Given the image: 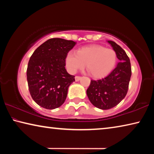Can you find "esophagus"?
Instances as JSON below:
<instances>
[{
	"instance_id": "34e87169",
	"label": "esophagus",
	"mask_w": 154,
	"mask_h": 154,
	"mask_svg": "<svg viewBox=\"0 0 154 154\" xmlns=\"http://www.w3.org/2000/svg\"><path fill=\"white\" fill-rule=\"evenodd\" d=\"M75 81H76V82H78V81H79L81 79H82V77L76 76L75 77Z\"/></svg>"
}]
</instances>
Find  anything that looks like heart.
Masks as SVG:
<instances>
[{
	"mask_svg": "<svg viewBox=\"0 0 154 154\" xmlns=\"http://www.w3.org/2000/svg\"><path fill=\"white\" fill-rule=\"evenodd\" d=\"M118 56L113 49L100 45H92L79 49L77 52L70 51L65 58L69 72L75 73L85 66L90 76L101 78L110 73L116 66Z\"/></svg>",
	"mask_w": 154,
	"mask_h": 154,
	"instance_id": "heart-1",
	"label": "heart"
}]
</instances>
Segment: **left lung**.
I'll list each match as a JSON object with an SVG mask.
<instances>
[{
	"mask_svg": "<svg viewBox=\"0 0 154 154\" xmlns=\"http://www.w3.org/2000/svg\"><path fill=\"white\" fill-rule=\"evenodd\" d=\"M108 43L116 51L119 62L108 76L99 80H91L86 91L91 103L98 109L114 107L125 98L132 75L130 61L125 51L114 41Z\"/></svg>",
	"mask_w": 154,
	"mask_h": 154,
	"instance_id": "obj_1",
	"label": "left lung"
}]
</instances>
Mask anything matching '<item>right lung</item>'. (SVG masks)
Segmentation results:
<instances>
[{"label": "right lung", "instance_id": "obj_1", "mask_svg": "<svg viewBox=\"0 0 154 154\" xmlns=\"http://www.w3.org/2000/svg\"><path fill=\"white\" fill-rule=\"evenodd\" d=\"M76 45L73 41L53 38L36 49L26 71L28 89L34 101L47 109L60 106L75 76L65 69V58Z\"/></svg>", "mask_w": 154, "mask_h": 154}]
</instances>
